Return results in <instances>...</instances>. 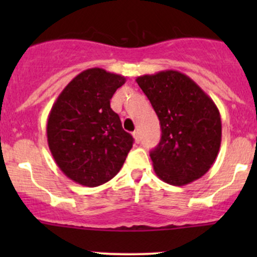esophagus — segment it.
<instances>
[{"label": "esophagus", "instance_id": "obj_1", "mask_svg": "<svg viewBox=\"0 0 257 257\" xmlns=\"http://www.w3.org/2000/svg\"><path fill=\"white\" fill-rule=\"evenodd\" d=\"M133 137H134V139H136L137 143H141V134H139L138 131L133 132Z\"/></svg>", "mask_w": 257, "mask_h": 257}]
</instances>
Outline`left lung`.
I'll use <instances>...</instances> for the list:
<instances>
[{
	"label": "left lung",
	"mask_w": 257,
	"mask_h": 257,
	"mask_svg": "<svg viewBox=\"0 0 257 257\" xmlns=\"http://www.w3.org/2000/svg\"><path fill=\"white\" fill-rule=\"evenodd\" d=\"M160 121L162 139L150 152L155 174L183 186L203 177L221 143V119L211 98L184 73L158 72L137 78Z\"/></svg>",
	"instance_id": "left-lung-1"
}]
</instances>
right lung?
Returning <instances> with one entry per match:
<instances>
[{
	"instance_id": "1",
	"label": "right lung",
	"mask_w": 257,
	"mask_h": 257,
	"mask_svg": "<svg viewBox=\"0 0 257 257\" xmlns=\"http://www.w3.org/2000/svg\"><path fill=\"white\" fill-rule=\"evenodd\" d=\"M125 83L102 68L80 72L56 99L47 120V142L54 162L80 185H102L123 167L133 137L123 129L110 99Z\"/></svg>"
}]
</instances>
